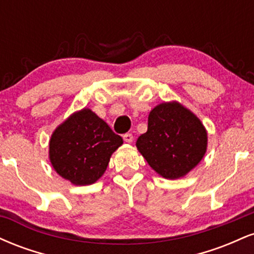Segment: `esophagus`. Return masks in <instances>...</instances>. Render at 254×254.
Instances as JSON below:
<instances>
[{"label":"esophagus","mask_w":254,"mask_h":254,"mask_svg":"<svg viewBox=\"0 0 254 254\" xmlns=\"http://www.w3.org/2000/svg\"><path fill=\"white\" fill-rule=\"evenodd\" d=\"M123 139L127 142V143H131V142L133 141V136L131 135V133H125L123 136Z\"/></svg>","instance_id":"obj_1"}]
</instances>
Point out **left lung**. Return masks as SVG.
Masks as SVG:
<instances>
[{"label": "left lung", "instance_id": "obj_1", "mask_svg": "<svg viewBox=\"0 0 254 254\" xmlns=\"http://www.w3.org/2000/svg\"><path fill=\"white\" fill-rule=\"evenodd\" d=\"M208 133L196 115L177 101L162 103L150 111L148 130L136 147L149 166L166 179H178L203 159Z\"/></svg>", "mask_w": 254, "mask_h": 254}]
</instances>
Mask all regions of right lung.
<instances>
[{
  "label": "right lung",
  "mask_w": 254,
  "mask_h": 254,
  "mask_svg": "<svg viewBox=\"0 0 254 254\" xmlns=\"http://www.w3.org/2000/svg\"><path fill=\"white\" fill-rule=\"evenodd\" d=\"M123 144L106 122L93 111L72 113L58 125L49 143L52 167L74 185H90L106 171L110 157Z\"/></svg>",
  "instance_id": "right-lung-1"
}]
</instances>
